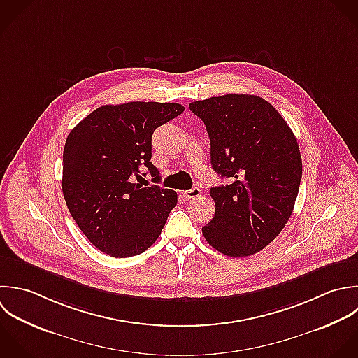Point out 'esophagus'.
I'll use <instances>...</instances> for the list:
<instances>
[{
	"mask_svg": "<svg viewBox=\"0 0 358 358\" xmlns=\"http://www.w3.org/2000/svg\"><path fill=\"white\" fill-rule=\"evenodd\" d=\"M201 194H202V191H201L199 188H196V187L182 192V195H184V198H185V199H195V198H198Z\"/></svg>",
	"mask_w": 358,
	"mask_h": 358,
	"instance_id": "esophagus-1",
	"label": "esophagus"
}]
</instances>
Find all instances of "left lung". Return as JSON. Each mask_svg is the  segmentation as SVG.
I'll return each mask as SVG.
<instances>
[{
  "label": "left lung",
  "instance_id": "1",
  "mask_svg": "<svg viewBox=\"0 0 358 358\" xmlns=\"http://www.w3.org/2000/svg\"><path fill=\"white\" fill-rule=\"evenodd\" d=\"M206 125L213 170L231 182L210 188L215 216L202 227L219 252L241 258L264 250L289 222L303 160L278 110L254 94H224L189 104Z\"/></svg>",
  "mask_w": 358,
  "mask_h": 358
}]
</instances>
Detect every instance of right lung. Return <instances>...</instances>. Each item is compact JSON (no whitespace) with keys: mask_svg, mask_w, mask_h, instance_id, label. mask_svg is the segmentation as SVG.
<instances>
[{"mask_svg":"<svg viewBox=\"0 0 358 358\" xmlns=\"http://www.w3.org/2000/svg\"><path fill=\"white\" fill-rule=\"evenodd\" d=\"M182 111L178 103L106 104L69 132L62 153L64 199L80 231L101 252L139 255L160 236L177 192L142 188L134 178H142L146 167L160 180L150 162L152 135Z\"/></svg>","mask_w":358,"mask_h":358,"instance_id":"1","label":"right lung"}]
</instances>
